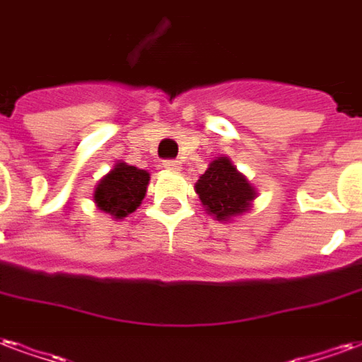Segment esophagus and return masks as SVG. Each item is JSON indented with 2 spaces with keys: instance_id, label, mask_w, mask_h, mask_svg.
Masks as SVG:
<instances>
[{
  "instance_id": "obj_1",
  "label": "esophagus",
  "mask_w": 362,
  "mask_h": 362,
  "mask_svg": "<svg viewBox=\"0 0 362 362\" xmlns=\"http://www.w3.org/2000/svg\"><path fill=\"white\" fill-rule=\"evenodd\" d=\"M163 168L171 171H179L181 170V163H179L177 160H165V162H163Z\"/></svg>"
}]
</instances>
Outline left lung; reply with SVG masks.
<instances>
[{"label": "left lung", "mask_w": 362, "mask_h": 362, "mask_svg": "<svg viewBox=\"0 0 362 362\" xmlns=\"http://www.w3.org/2000/svg\"><path fill=\"white\" fill-rule=\"evenodd\" d=\"M194 189L208 212L223 221L249 210L250 200H255V189L228 158L214 160Z\"/></svg>", "instance_id": "obj_1"}]
</instances>
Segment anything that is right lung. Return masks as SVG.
I'll list each match as a JSON object with an SVG mask.
<instances>
[{
    "label": "right lung",
    "instance_id": "obj_1",
    "mask_svg": "<svg viewBox=\"0 0 362 362\" xmlns=\"http://www.w3.org/2000/svg\"><path fill=\"white\" fill-rule=\"evenodd\" d=\"M150 181L148 171L136 170L127 163H117L94 191V200L100 210L115 218H125L141 206Z\"/></svg>",
    "mask_w": 362,
    "mask_h": 362
}]
</instances>
